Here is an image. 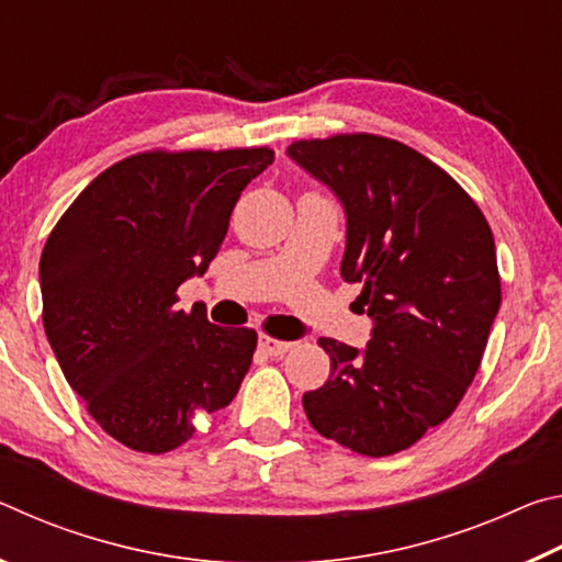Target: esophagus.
<instances>
[{"mask_svg": "<svg viewBox=\"0 0 562 562\" xmlns=\"http://www.w3.org/2000/svg\"><path fill=\"white\" fill-rule=\"evenodd\" d=\"M290 347H292V341H282V339H274V337H260V349L268 357H282Z\"/></svg>", "mask_w": 562, "mask_h": 562, "instance_id": "34e87169", "label": "esophagus"}]
</instances>
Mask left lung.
Returning <instances> with one entry per match:
<instances>
[{"instance_id":"1","label":"left lung","mask_w":562,"mask_h":562,"mask_svg":"<svg viewBox=\"0 0 562 562\" xmlns=\"http://www.w3.org/2000/svg\"><path fill=\"white\" fill-rule=\"evenodd\" d=\"M288 156L345 207L341 278L372 317L364 349L319 339L325 386L302 396L315 431L392 456L446 422L473 382L501 307L496 243L469 193L418 150L351 133Z\"/></svg>"}]
</instances>
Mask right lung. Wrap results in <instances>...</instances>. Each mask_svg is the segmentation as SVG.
<instances>
[{
  "label": "right lung",
  "mask_w": 562,
  "mask_h": 562,
  "mask_svg": "<svg viewBox=\"0 0 562 562\" xmlns=\"http://www.w3.org/2000/svg\"><path fill=\"white\" fill-rule=\"evenodd\" d=\"M270 148L138 154L81 190L44 245V331L89 414L133 451L166 453L233 402L258 335L186 315L176 290L221 250Z\"/></svg>",
  "instance_id": "add662e5"
}]
</instances>
